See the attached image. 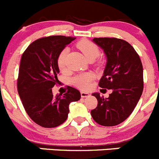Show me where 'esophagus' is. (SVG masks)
<instances>
[{
  "instance_id": "1",
  "label": "esophagus",
  "mask_w": 159,
  "mask_h": 159,
  "mask_svg": "<svg viewBox=\"0 0 159 159\" xmlns=\"http://www.w3.org/2000/svg\"><path fill=\"white\" fill-rule=\"evenodd\" d=\"M89 96V93H85V92H81V96L82 98L87 97V96Z\"/></svg>"
}]
</instances>
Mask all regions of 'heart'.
I'll list each match as a JSON object with an SVG mask.
<instances>
[{"label": "heart", "mask_w": 159, "mask_h": 159, "mask_svg": "<svg viewBox=\"0 0 159 159\" xmlns=\"http://www.w3.org/2000/svg\"><path fill=\"white\" fill-rule=\"evenodd\" d=\"M77 47L82 52L84 56L89 60H94L100 54V49L96 44L89 40H81L77 44ZM67 49L62 50L57 58V66L60 70H63L66 66V56ZM93 78V75L91 73L81 74L74 77L71 79V83L80 89L85 90L89 89L91 81Z\"/></svg>", "instance_id": "b5f03b06"}]
</instances>
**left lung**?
Listing matches in <instances>:
<instances>
[{
    "instance_id": "8db88e82",
    "label": "left lung",
    "mask_w": 159,
    "mask_h": 159,
    "mask_svg": "<svg viewBox=\"0 0 159 159\" xmlns=\"http://www.w3.org/2000/svg\"><path fill=\"white\" fill-rule=\"evenodd\" d=\"M93 41L107 56L99 86L112 93L108 98L93 93L98 105L91 115L98 124L114 126L131 115L140 100L143 89V66L139 55L127 41L115 38H95Z\"/></svg>"
}]
</instances>
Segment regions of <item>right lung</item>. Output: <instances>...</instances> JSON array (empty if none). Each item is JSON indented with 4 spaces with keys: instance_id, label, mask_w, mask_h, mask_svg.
Returning <instances> with one entry per match:
<instances>
[{
    "instance_id": "1",
    "label": "right lung",
    "mask_w": 159,
    "mask_h": 159,
    "mask_svg": "<svg viewBox=\"0 0 159 159\" xmlns=\"http://www.w3.org/2000/svg\"><path fill=\"white\" fill-rule=\"evenodd\" d=\"M75 39L60 35L40 38L31 43L22 55L18 93L30 118L44 128L63 124L68 117L70 103L81 98L80 92L70 86L62 96H54L52 90L58 81V56Z\"/></svg>"
}]
</instances>
